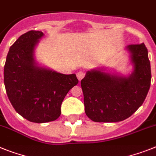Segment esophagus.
<instances>
[{"mask_svg":"<svg viewBox=\"0 0 156 156\" xmlns=\"http://www.w3.org/2000/svg\"><path fill=\"white\" fill-rule=\"evenodd\" d=\"M84 76H85V73H83V71H80V72H78V73H76V76H77V79L79 80L80 81L81 80L83 79V77H84Z\"/></svg>","mask_w":156,"mask_h":156,"instance_id":"1","label":"esophagus"}]
</instances>
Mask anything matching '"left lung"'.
<instances>
[{
  "instance_id": "1",
  "label": "left lung",
  "mask_w": 156,
  "mask_h": 156,
  "mask_svg": "<svg viewBox=\"0 0 156 156\" xmlns=\"http://www.w3.org/2000/svg\"><path fill=\"white\" fill-rule=\"evenodd\" d=\"M131 73L122 75L97 67L81 80L84 110L95 122H117L129 118L143 104L151 84V65L144 43L127 46Z\"/></svg>"
}]
</instances>
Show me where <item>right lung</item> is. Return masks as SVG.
<instances>
[{
    "mask_svg": "<svg viewBox=\"0 0 156 156\" xmlns=\"http://www.w3.org/2000/svg\"><path fill=\"white\" fill-rule=\"evenodd\" d=\"M42 31L22 34L10 47L4 68V83L17 113L31 122L58 119L69 90L78 83L76 74H63L38 64L35 50Z\"/></svg>",
    "mask_w": 156,
    "mask_h": 156,
    "instance_id": "right-lung-1",
    "label": "right lung"
}]
</instances>
